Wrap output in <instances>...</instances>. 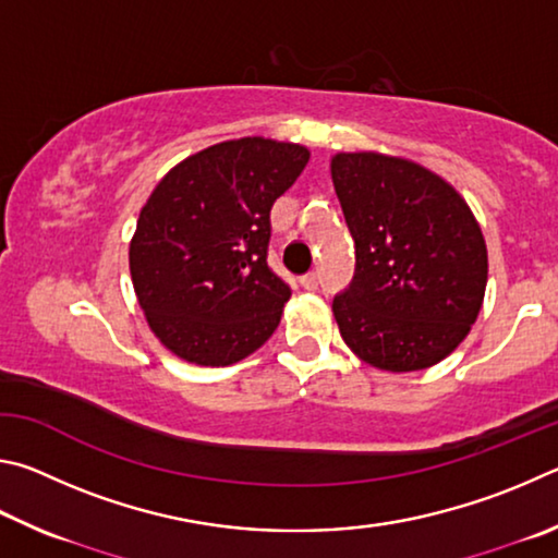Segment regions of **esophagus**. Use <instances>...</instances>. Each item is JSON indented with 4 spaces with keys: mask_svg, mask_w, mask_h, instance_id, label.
I'll return each instance as SVG.
<instances>
[{
    "mask_svg": "<svg viewBox=\"0 0 558 558\" xmlns=\"http://www.w3.org/2000/svg\"><path fill=\"white\" fill-rule=\"evenodd\" d=\"M301 287L308 289V291L318 289V274H316V271H308V274H304V277H301Z\"/></svg>",
    "mask_w": 558,
    "mask_h": 558,
    "instance_id": "esophagus-1",
    "label": "esophagus"
}]
</instances>
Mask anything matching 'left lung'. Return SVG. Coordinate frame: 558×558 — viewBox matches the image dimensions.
Segmentation results:
<instances>
[{"label":"left lung","mask_w":558,"mask_h":558,"mask_svg":"<svg viewBox=\"0 0 558 558\" xmlns=\"http://www.w3.org/2000/svg\"><path fill=\"white\" fill-rule=\"evenodd\" d=\"M330 175L355 240V274L333 299L340 336L387 373L441 363L481 314L487 247L451 183L414 161L336 154Z\"/></svg>","instance_id":"left-lung-1"}]
</instances>
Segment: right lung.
Wrapping results in <instances>:
<instances>
[{
  "label": "right lung",
  "instance_id": "obj_1",
  "mask_svg": "<svg viewBox=\"0 0 558 558\" xmlns=\"http://www.w3.org/2000/svg\"><path fill=\"white\" fill-rule=\"evenodd\" d=\"M308 149L264 136L208 146L163 175L136 220L132 284L154 336L185 363L225 367L269 340L291 289L267 264L274 201Z\"/></svg>",
  "mask_w": 558,
  "mask_h": 558
}]
</instances>
